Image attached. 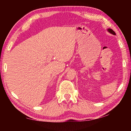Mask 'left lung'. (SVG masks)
Segmentation results:
<instances>
[{
	"label": "left lung",
	"mask_w": 131,
	"mask_h": 131,
	"mask_svg": "<svg viewBox=\"0 0 131 131\" xmlns=\"http://www.w3.org/2000/svg\"><path fill=\"white\" fill-rule=\"evenodd\" d=\"M107 31L111 34H112V35H116V33H115L114 31L112 29H110V28L107 29Z\"/></svg>",
	"instance_id": "8db88e82"
}]
</instances>
